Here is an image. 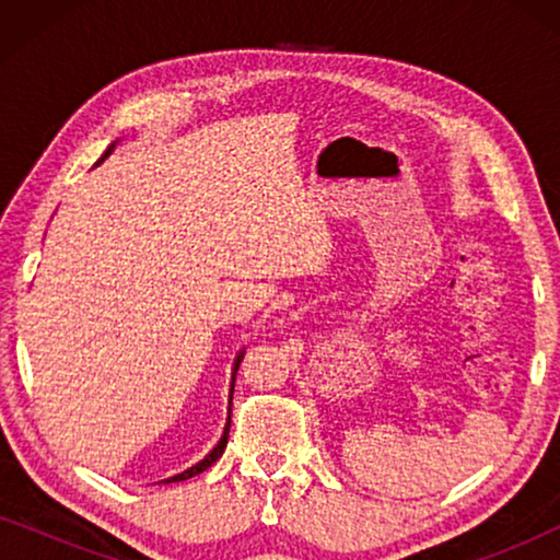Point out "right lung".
<instances>
[{"instance_id":"right-lung-1","label":"right lung","mask_w":560,"mask_h":560,"mask_svg":"<svg viewBox=\"0 0 560 560\" xmlns=\"http://www.w3.org/2000/svg\"><path fill=\"white\" fill-rule=\"evenodd\" d=\"M117 144V142H114ZM114 144H109V150L104 152V158L109 155V152L114 150ZM102 158V160H104ZM242 357H244V351H240V357H236V362H234V374H236V370H240V362H242ZM232 393H234V382H232ZM229 405H232V397H229ZM229 425H232V416H229V420H226V428H224V435H221V441L217 443V448L211 451L209 456L203 458V462H198L196 466H190V469H186L183 474H175V477H171V479H165V481H183V479H190V477H196V474H201V471H206L209 469V466L217 462V458L224 454V448H226V441H229Z\"/></svg>"}]
</instances>
